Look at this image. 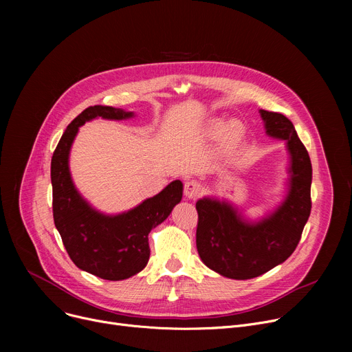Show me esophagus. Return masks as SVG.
<instances>
[{
    "mask_svg": "<svg viewBox=\"0 0 352 352\" xmlns=\"http://www.w3.org/2000/svg\"><path fill=\"white\" fill-rule=\"evenodd\" d=\"M202 191L201 184L197 179H188L186 182V186H184V194H186L187 198L190 199H195Z\"/></svg>",
    "mask_w": 352,
    "mask_h": 352,
    "instance_id": "34e87169",
    "label": "esophagus"
}]
</instances>
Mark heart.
Listing matches in <instances>:
<instances>
[{
	"mask_svg": "<svg viewBox=\"0 0 352 352\" xmlns=\"http://www.w3.org/2000/svg\"><path fill=\"white\" fill-rule=\"evenodd\" d=\"M224 126V121H221V120H217L215 122H212V125H211V133H214V134H217V133H219L221 131V128ZM243 124L239 122V121H231L227 126H226V131H224V135H226V138L227 140H235V138H238L239 135L243 134Z\"/></svg>",
	"mask_w": 352,
	"mask_h": 352,
	"instance_id": "b5f03b06",
	"label": "heart"
}]
</instances>
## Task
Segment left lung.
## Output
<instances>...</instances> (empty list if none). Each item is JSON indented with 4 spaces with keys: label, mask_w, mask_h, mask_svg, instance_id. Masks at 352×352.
I'll use <instances>...</instances> for the list:
<instances>
[{
    "label": "left lung",
    "mask_w": 352,
    "mask_h": 352,
    "mask_svg": "<svg viewBox=\"0 0 352 352\" xmlns=\"http://www.w3.org/2000/svg\"><path fill=\"white\" fill-rule=\"evenodd\" d=\"M260 113L267 134L285 140L291 154L289 192L283 206L261 223L250 224L227 202L202 198L195 204L201 260L232 280L255 278L284 263L297 248L311 212L312 166L307 148L285 116Z\"/></svg>",
    "instance_id": "obj_1"
}]
</instances>
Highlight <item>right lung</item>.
Here are the masks:
<instances>
[{
  "label": "right lung",
  "instance_id": "right-lung-1",
  "mask_svg": "<svg viewBox=\"0 0 352 352\" xmlns=\"http://www.w3.org/2000/svg\"><path fill=\"white\" fill-rule=\"evenodd\" d=\"M97 117L124 120L133 117V113L94 105L71 121L51 160L52 215L74 264L102 280L120 281L138 274L146 265L150 260L148 234L181 201L182 182L173 181L155 197L120 215L109 217L92 210L71 181L68 154L78 126Z\"/></svg>",
  "mask_w": 352,
  "mask_h": 352
}]
</instances>
